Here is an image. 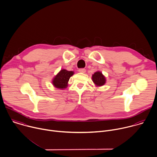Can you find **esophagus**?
I'll list each match as a JSON object with an SVG mask.
<instances>
[{"instance_id":"esophagus-1","label":"esophagus","mask_w":157,"mask_h":157,"mask_svg":"<svg viewBox=\"0 0 157 157\" xmlns=\"http://www.w3.org/2000/svg\"><path fill=\"white\" fill-rule=\"evenodd\" d=\"M78 71L80 72V73H85L86 72V69H84V68H80V69H79Z\"/></svg>"}]
</instances>
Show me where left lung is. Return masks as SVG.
I'll use <instances>...</instances> for the list:
<instances>
[{
	"label": "left lung",
	"mask_w": 157,
	"mask_h": 157,
	"mask_svg": "<svg viewBox=\"0 0 157 157\" xmlns=\"http://www.w3.org/2000/svg\"><path fill=\"white\" fill-rule=\"evenodd\" d=\"M92 81L96 86H103L105 83V78L100 71L95 72L92 75Z\"/></svg>",
	"instance_id": "obj_1"
}]
</instances>
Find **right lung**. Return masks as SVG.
Instances as JSON below:
<instances>
[{"label": "right lung", "instance_id": "obj_1", "mask_svg": "<svg viewBox=\"0 0 157 157\" xmlns=\"http://www.w3.org/2000/svg\"><path fill=\"white\" fill-rule=\"evenodd\" d=\"M73 74V71L62 70L54 78L52 83L56 87L63 89L67 87L68 82Z\"/></svg>", "mask_w": 157, "mask_h": 157}]
</instances>
